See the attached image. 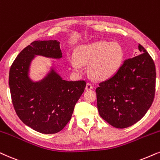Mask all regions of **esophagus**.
Wrapping results in <instances>:
<instances>
[{
  "mask_svg": "<svg viewBox=\"0 0 160 160\" xmlns=\"http://www.w3.org/2000/svg\"><path fill=\"white\" fill-rule=\"evenodd\" d=\"M92 88H93L92 85H91V83H89V82H88V83L86 84V91H89V90H91V89H92Z\"/></svg>",
  "mask_w": 160,
  "mask_h": 160,
  "instance_id": "34e87169",
  "label": "esophagus"
}]
</instances>
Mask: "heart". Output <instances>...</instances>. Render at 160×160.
<instances>
[{
  "mask_svg": "<svg viewBox=\"0 0 160 160\" xmlns=\"http://www.w3.org/2000/svg\"><path fill=\"white\" fill-rule=\"evenodd\" d=\"M124 59L123 48L118 42L100 41L80 46L70 63L74 71L80 72L88 65V73L97 80H105L121 69Z\"/></svg>",
  "mask_w": 160,
  "mask_h": 160,
  "instance_id": "obj_1",
  "label": "heart"
}]
</instances>
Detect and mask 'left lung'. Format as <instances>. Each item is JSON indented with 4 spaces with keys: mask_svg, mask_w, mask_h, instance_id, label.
I'll use <instances>...</instances> for the list:
<instances>
[{
    "mask_svg": "<svg viewBox=\"0 0 160 160\" xmlns=\"http://www.w3.org/2000/svg\"><path fill=\"white\" fill-rule=\"evenodd\" d=\"M123 61L119 71L96 89L99 116L112 127L127 128L145 116L154 98L156 69L143 47Z\"/></svg>",
    "mask_w": 160,
    "mask_h": 160,
    "instance_id": "obj_1",
    "label": "left lung"
}]
</instances>
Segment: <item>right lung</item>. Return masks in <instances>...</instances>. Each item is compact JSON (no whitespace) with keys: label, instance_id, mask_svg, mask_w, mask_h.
<instances>
[{"label":"right lung","instance_id":"obj_1","mask_svg":"<svg viewBox=\"0 0 160 160\" xmlns=\"http://www.w3.org/2000/svg\"><path fill=\"white\" fill-rule=\"evenodd\" d=\"M59 44L56 40L33 42L19 53L9 71L8 85L17 115L25 125L43 134L64 128L86 86L83 80H63L54 63L42 80L30 78L31 62L37 55L62 58Z\"/></svg>","mask_w":160,"mask_h":160}]
</instances>
